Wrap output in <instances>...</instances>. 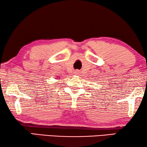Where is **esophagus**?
Listing matches in <instances>:
<instances>
[{"label":"esophagus","instance_id":"1","mask_svg":"<svg viewBox=\"0 0 147 147\" xmlns=\"http://www.w3.org/2000/svg\"><path fill=\"white\" fill-rule=\"evenodd\" d=\"M79 73H80V71H79V70H76L75 71V74H76V75L79 74Z\"/></svg>","mask_w":147,"mask_h":147}]
</instances>
